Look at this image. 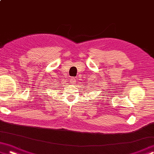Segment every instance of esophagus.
I'll return each mask as SVG.
<instances>
[{
    "label": "esophagus",
    "instance_id": "1",
    "mask_svg": "<svg viewBox=\"0 0 154 154\" xmlns=\"http://www.w3.org/2000/svg\"><path fill=\"white\" fill-rule=\"evenodd\" d=\"M70 82L72 84H75L76 83V79H75V77H71L70 78Z\"/></svg>",
    "mask_w": 154,
    "mask_h": 154
}]
</instances>
